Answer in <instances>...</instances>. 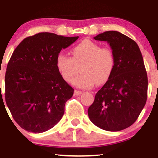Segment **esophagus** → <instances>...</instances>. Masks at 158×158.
<instances>
[{
	"mask_svg": "<svg viewBox=\"0 0 158 158\" xmlns=\"http://www.w3.org/2000/svg\"><path fill=\"white\" fill-rule=\"evenodd\" d=\"M82 93V91H79V90H75L74 91V94L76 95H80Z\"/></svg>",
	"mask_w": 158,
	"mask_h": 158,
	"instance_id": "esophagus-1",
	"label": "esophagus"
}]
</instances>
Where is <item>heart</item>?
<instances>
[{"instance_id":"b5f03b06","label":"heart","mask_w":158,"mask_h":158,"mask_svg":"<svg viewBox=\"0 0 158 158\" xmlns=\"http://www.w3.org/2000/svg\"><path fill=\"white\" fill-rule=\"evenodd\" d=\"M71 52L73 57L60 53L56 59L57 69L64 80L71 82L79 69L81 74L73 81L79 88L90 89L95 83L102 85L109 80L115 66L112 49L86 40Z\"/></svg>"}]
</instances>
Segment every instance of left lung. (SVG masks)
Returning a JSON list of instances; mask_svg holds the SVG:
<instances>
[{
	"mask_svg": "<svg viewBox=\"0 0 158 158\" xmlns=\"http://www.w3.org/2000/svg\"><path fill=\"white\" fill-rule=\"evenodd\" d=\"M94 39L109 43L115 66L89 106V117L98 128L118 131L133 125L145 106L147 72L138 44L128 36L118 31H106Z\"/></svg>",
	"mask_w": 158,
	"mask_h": 158,
	"instance_id": "8db88e82",
	"label": "left lung"
}]
</instances>
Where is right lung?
Instances as JSON below:
<instances>
[{"label": "right lung", "mask_w": 158, "mask_h": 158, "mask_svg": "<svg viewBox=\"0 0 158 158\" xmlns=\"http://www.w3.org/2000/svg\"><path fill=\"white\" fill-rule=\"evenodd\" d=\"M78 38L39 33L25 38L14 49L5 74V101L24 130L44 132L63 116L74 89L62 77L56 59Z\"/></svg>", "instance_id": "right-lung-1"}]
</instances>
